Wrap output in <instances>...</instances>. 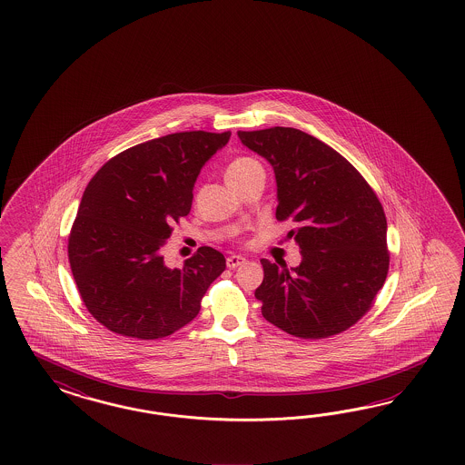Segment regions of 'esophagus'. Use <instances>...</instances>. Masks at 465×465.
<instances>
[{
  "instance_id": "obj_1",
  "label": "esophagus",
  "mask_w": 465,
  "mask_h": 465,
  "mask_svg": "<svg viewBox=\"0 0 465 465\" xmlns=\"http://www.w3.org/2000/svg\"><path fill=\"white\" fill-rule=\"evenodd\" d=\"M247 259L243 255H230L226 259V266L230 269L239 268L240 264H243Z\"/></svg>"
}]
</instances>
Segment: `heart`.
<instances>
[{"label": "heart", "instance_id": "heart-1", "mask_svg": "<svg viewBox=\"0 0 465 465\" xmlns=\"http://www.w3.org/2000/svg\"><path fill=\"white\" fill-rule=\"evenodd\" d=\"M255 167H261V163H259L255 158H252V156H237V158H233V160L228 163V167H226V181L240 179V177H243L245 173H249V172L255 169Z\"/></svg>", "mask_w": 465, "mask_h": 465}]
</instances>
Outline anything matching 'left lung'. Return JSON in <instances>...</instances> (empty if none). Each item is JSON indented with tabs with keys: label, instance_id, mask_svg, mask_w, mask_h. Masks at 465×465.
Here are the masks:
<instances>
[{
	"label": "left lung",
	"instance_id": "obj_1",
	"mask_svg": "<svg viewBox=\"0 0 465 465\" xmlns=\"http://www.w3.org/2000/svg\"><path fill=\"white\" fill-rule=\"evenodd\" d=\"M274 169L276 218L290 220L302 262L288 269L262 259L255 290L264 319L284 332L322 339L356 324L389 272L387 220L363 175L336 150L295 127L239 131Z\"/></svg>",
	"mask_w": 465,
	"mask_h": 465
}]
</instances>
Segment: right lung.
<instances>
[{"label":"right lung","instance_id":"obj_1","mask_svg":"<svg viewBox=\"0 0 465 465\" xmlns=\"http://www.w3.org/2000/svg\"><path fill=\"white\" fill-rule=\"evenodd\" d=\"M230 134L183 131L140 143L86 185L68 257L84 307L109 331L144 341L173 334L225 271L223 253L212 247H199L181 269L165 266L162 249L191 212L203 165Z\"/></svg>","mask_w":465,"mask_h":465}]
</instances>
